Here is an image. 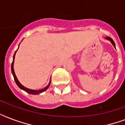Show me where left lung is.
<instances>
[{
	"mask_svg": "<svg viewBox=\"0 0 125 125\" xmlns=\"http://www.w3.org/2000/svg\"><path fill=\"white\" fill-rule=\"evenodd\" d=\"M106 40H109V41H110V42L112 43V45H114V47L115 48V43H114V42L113 41V40L112 39V38H110V37H106Z\"/></svg>",
	"mask_w": 125,
	"mask_h": 125,
	"instance_id": "1",
	"label": "left lung"
}]
</instances>
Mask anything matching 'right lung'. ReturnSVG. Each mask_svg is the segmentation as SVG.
Returning <instances> with one entry per match:
<instances>
[{"instance_id":"1","label":"right lung","mask_w":125,"mask_h":125,"mask_svg":"<svg viewBox=\"0 0 125 125\" xmlns=\"http://www.w3.org/2000/svg\"><path fill=\"white\" fill-rule=\"evenodd\" d=\"M18 49H19V47H18ZM18 49H17V50H18ZM17 51H15V52L14 55H13V62H12V63H11V73H12L13 76V78H14V80L15 81V83H17V85H18V87H19V88H21V89H22V90H24V91H25L28 93L32 94V95H38V94H40V93H42V92H43V91H46V90L49 88V86H50V84H51V80H50V82H49V83L48 84L47 86H46V87H45V88H43V89H40V90H34V89H28V88H27V87H24V85H22V84L19 82V81L17 78L16 75H15V74L14 69H13V63H14L15 56Z\"/></svg>"}]
</instances>
